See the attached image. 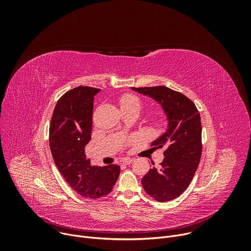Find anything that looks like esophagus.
Wrapping results in <instances>:
<instances>
[{"label": "esophagus", "mask_w": 251, "mask_h": 251, "mask_svg": "<svg viewBox=\"0 0 251 251\" xmlns=\"http://www.w3.org/2000/svg\"><path fill=\"white\" fill-rule=\"evenodd\" d=\"M133 162V159H130V158H124L121 160V164L123 165H129Z\"/></svg>", "instance_id": "1"}]
</instances>
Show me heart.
Returning <instances> with one entry per match:
<instances>
[{"label": "heart", "mask_w": 251, "mask_h": 251, "mask_svg": "<svg viewBox=\"0 0 251 251\" xmlns=\"http://www.w3.org/2000/svg\"><path fill=\"white\" fill-rule=\"evenodd\" d=\"M120 108L122 109H138L140 111L141 109V106H142V102L141 99L134 95V94H125L120 98ZM164 124V119L162 117H158L155 120V125L157 127H161Z\"/></svg>", "instance_id": "heart-1"}]
</instances>
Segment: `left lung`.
I'll list each match as a JSON object with an SVG mask.
<instances>
[{
    "label": "left lung",
    "instance_id": "left-lung-1",
    "mask_svg": "<svg viewBox=\"0 0 251 251\" xmlns=\"http://www.w3.org/2000/svg\"><path fill=\"white\" fill-rule=\"evenodd\" d=\"M132 90L157 101L168 120L164 134L152 146L163 148L164 160L143 176L145 192L158 201L181 196L191 184L201 156V116L195 103L181 92L166 86L132 87Z\"/></svg>",
    "mask_w": 251,
    "mask_h": 251
}]
</instances>
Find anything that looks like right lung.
Segmentation results:
<instances>
[{"label":"right lung","mask_w":251,"mask_h":251,"mask_svg":"<svg viewBox=\"0 0 251 251\" xmlns=\"http://www.w3.org/2000/svg\"><path fill=\"white\" fill-rule=\"evenodd\" d=\"M99 91L78 86L64 93L50 125V151L59 173L73 190L90 200L108 195L120 174L118 165L92 166L85 155L91 140L93 100Z\"/></svg>","instance_id":"right-lung-1"}]
</instances>
